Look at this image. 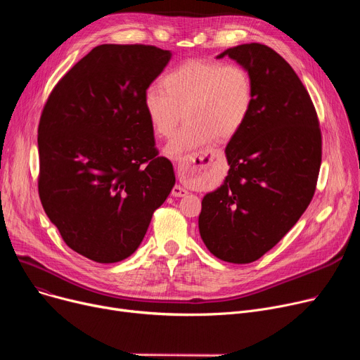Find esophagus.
Instances as JSON below:
<instances>
[{
  "label": "esophagus",
  "mask_w": 360,
  "mask_h": 360,
  "mask_svg": "<svg viewBox=\"0 0 360 360\" xmlns=\"http://www.w3.org/2000/svg\"><path fill=\"white\" fill-rule=\"evenodd\" d=\"M210 151H202L200 155H188L185 159L178 162V175L179 179H193L195 178L204 166L205 156H209ZM188 191L181 185H175L172 188L174 197H185Z\"/></svg>",
  "instance_id": "34e87169"
}]
</instances>
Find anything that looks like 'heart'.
Segmentation results:
<instances>
[{
    "instance_id": "1",
    "label": "heart",
    "mask_w": 360,
    "mask_h": 360,
    "mask_svg": "<svg viewBox=\"0 0 360 360\" xmlns=\"http://www.w3.org/2000/svg\"><path fill=\"white\" fill-rule=\"evenodd\" d=\"M163 86L146 89L144 109L160 137L172 136L185 109L188 121L165 148L169 158L178 160L216 137H233L254 103L252 77L239 64L190 60L169 71Z\"/></svg>"
}]
</instances>
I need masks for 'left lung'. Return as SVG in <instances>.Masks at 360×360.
<instances>
[{
    "label": "left lung",
    "instance_id": "obj_1",
    "mask_svg": "<svg viewBox=\"0 0 360 360\" xmlns=\"http://www.w3.org/2000/svg\"><path fill=\"white\" fill-rule=\"evenodd\" d=\"M245 67L254 103L226 146L229 172L201 201L198 229L214 257L233 264L261 258L309 205L321 166V129L297 74L271 48L243 44L217 58Z\"/></svg>",
    "mask_w": 360,
    "mask_h": 360
}]
</instances>
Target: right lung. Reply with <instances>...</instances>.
I'll use <instances>...</instances> for the list:
<instances>
[{"mask_svg": "<svg viewBox=\"0 0 360 360\" xmlns=\"http://www.w3.org/2000/svg\"><path fill=\"white\" fill-rule=\"evenodd\" d=\"M172 58L151 45L93 48L44 106L39 197L64 242L102 264L134 252L175 185L155 143L144 91Z\"/></svg>", "mask_w": 360, "mask_h": 360, "instance_id": "1", "label": "right lung"}]
</instances>
